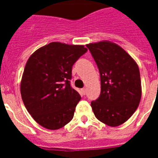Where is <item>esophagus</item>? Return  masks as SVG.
Here are the masks:
<instances>
[{"instance_id": "obj_1", "label": "esophagus", "mask_w": 158, "mask_h": 158, "mask_svg": "<svg viewBox=\"0 0 158 158\" xmlns=\"http://www.w3.org/2000/svg\"><path fill=\"white\" fill-rule=\"evenodd\" d=\"M86 93H87V90H86V89H85V88L82 89V94H84V95H85V94H86Z\"/></svg>"}]
</instances>
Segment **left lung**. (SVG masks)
Instances as JSON below:
<instances>
[{
	"mask_svg": "<svg viewBox=\"0 0 158 158\" xmlns=\"http://www.w3.org/2000/svg\"><path fill=\"white\" fill-rule=\"evenodd\" d=\"M101 78V94L91 102L97 119L115 127L127 121L139 105L142 88L139 66L122 48L109 41L89 43Z\"/></svg>",
	"mask_w": 158,
	"mask_h": 158,
	"instance_id": "1",
	"label": "left lung"
}]
</instances>
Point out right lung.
<instances>
[{
  "label": "right lung",
  "instance_id": "add662e5",
  "mask_svg": "<svg viewBox=\"0 0 158 158\" xmlns=\"http://www.w3.org/2000/svg\"><path fill=\"white\" fill-rule=\"evenodd\" d=\"M87 51L84 45L53 42L28 58L21 79V97L28 113L43 127L58 130L74 117L81 97L69 84L72 66Z\"/></svg>",
  "mask_w": 158,
  "mask_h": 158
}]
</instances>
